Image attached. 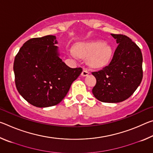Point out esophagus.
<instances>
[{
    "instance_id": "obj_1",
    "label": "esophagus",
    "mask_w": 153,
    "mask_h": 153,
    "mask_svg": "<svg viewBox=\"0 0 153 153\" xmlns=\"http://www.w3.org/2000/svg\"><path fill=\"white\" fill-rule=\"evenodd\" d=\"M88 74H89V71H88V69H83V71L82 72V76H86Z\"/></svg>"
}]
</instances>
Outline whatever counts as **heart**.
<instances>
[{
  "label": "heart",
  "mask_w": 153,
  "mask_h": 153,
  "mask_svg": "<svg viewBox=\"0 0 153 153\" xmlns=\"http://www.w3.org/2000/svg\"><path fill=\"white\" fill-rule=\"evenodd\" d=\"M75 51L80 56L89 58V64L93 67H102L109 62L112 48L101 41L80 43L75 46Z\"/></svg>",
  "instance_id": "heart-1"
}]
</instances>
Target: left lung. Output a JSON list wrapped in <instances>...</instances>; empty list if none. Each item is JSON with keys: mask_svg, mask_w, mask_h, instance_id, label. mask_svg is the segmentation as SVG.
Returning a JSON list of instances; mask_svg holds the SVG:
<instances>
[{"mask_svg": "<svg viewBox=\"0 0 153 153\" xmlns=\"http://www.w3.org/2000/svg\"><path fill=\"white\" fill-rule=\"evenodd\" d=\"M118 46L108 65L92 72L97 79L92 93L103 102L128 99L139 86L143 77L142 52L127 36L111 33Z\"/></svg>", "mask_w": 153, "mask_h": 153, "instance_id": "1", "label": "left lung"}]
</instances>
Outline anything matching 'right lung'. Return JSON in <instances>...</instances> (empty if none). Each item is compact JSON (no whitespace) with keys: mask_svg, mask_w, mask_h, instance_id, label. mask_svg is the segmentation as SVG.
Returning <instances> with one entry per match:
<instances>
[{"mask_svg":"<svg viewBox=\"0 0 153 153\" xmlns=\"http://www.w3.org/2000/svg\"><path fill=\"white\" fill-rule=\"evenodd\" d=\"M55 36L31 38L15 56V86L25 100L35 107L59 104L72 83L82 73V67L71 68L59 58Z\"/></svg>","mask_w":153,"mask_h":153,"instance_id":"add662e5","label":"right lung"}]
</instances>
